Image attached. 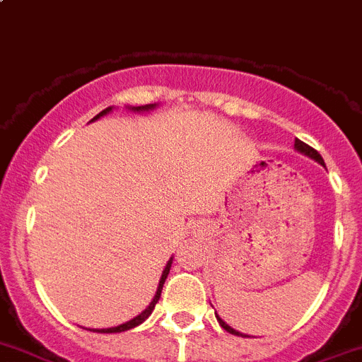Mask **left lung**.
Returning a JSON list of instances; mask_svg holds the SVG:
<instances>
[{"label":"left lung","instance_id":"1","mask_svg":"<svg viewBox=\"0 0 362 362\" xmlns=\"http://www.w3.org/2000/svg\"><path fill=\"white\" fill-rule=\"evenodd\" d=\"M294 148H296V151H299V153H301V155H307L308 158H312V160H315V162H317V164L325 165L323 157H321V155H319V153L315 151L314 148H310V146H308V144H305V142H301V141H299V139H296ZM216 319H218V323H220V327L223 328V330L229 332V334H233V335H242V337H249V335L242 334V332H238V330H234L233 327H229V325H227L226 321H223V319L220 317V315H216Z\"/></svg>","mask_w":362,"mask_h":362}]
</instances>
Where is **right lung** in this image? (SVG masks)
Listing matches in <instances>:
<instances>
[{
    "label": "right lung",
    "instance_id": "add662e5",
    "mask_svg": "<svg viewBox=\"0 0 362 362\" xmlns=\"http://www.w3.org/2000/svg\"><path fill=\"white\" fill-rule=\"evenodd\" d=\"M157 106H158V104H146V106H128V110H132V112H151V110H155V108H157ZM112 110H113V106H110V108L103 110V112L97 113V115L93 117V119L90 120V122H93V120L100 119V117H104V115H108V113L112 112ZM171 263H173V258L169 259L168 265H165V269L162 270V278H160V281H158L157 292H155V298H153L151 303H149L148 307H146V310H142L141 314L136 315V317L129 319V321H126V323L119 325V327H112V328H86V330L97 332V334H119V332L132 330V328H135V327H139V325H141V323H144L146 319H148L149 315H151L153 308H155V305H157V303H158V299H160L162 286H164L165 278H168V274H169V269H171Z\"/></svg>",
    "mask_w": 362,
    "mask_h": 362
}]
</instances>
